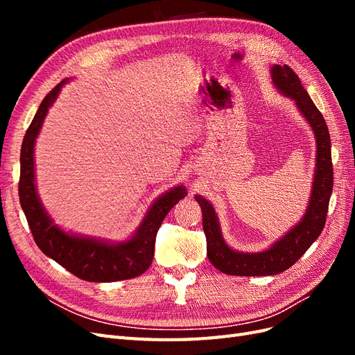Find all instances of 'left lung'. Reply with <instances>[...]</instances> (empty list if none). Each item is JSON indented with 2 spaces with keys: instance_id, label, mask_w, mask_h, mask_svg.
<instances>
[{
  "instance_id": "left-lung-1",
  "label": "left lung",
  "mask_w": 355,
  "mask_h": 355,
  "mask_svg": "<svg viewBox=\"0 0 355 355\" xmlns=\"http://www.w3.org/2000/svg\"><path fill=\"white\" fill-rule=\"evenodd\" d=\"M274 87L290 101L305 118L315 137V168L313 187L304 216L280 239L261 252H241L225 241L218 213L213 204L202 196H196L202 213V230L207 240V257L211 265L223 274L243 277L275 275L288 270L321 234L326 223L329 200L333 189L331 144L323 115L311 101L297 75L287 65H272Z\"/></svg>"
}]
</instances>
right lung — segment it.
<instances>
[{"instance_id": "1", "label": "right lung", "mask_w": 355, "mask_h": 355, "mask_svg": "<svg viewBox=\"0 0 355 355\" xmlns=\"http://www.w3.org/2000/svg\"><path fill=\"white\" fill-rule=\"evenodd\" d=\"M68 83L69 78L60 81L46 96L24 137L20 149V206L41 252L71 274L93 283L128 280L144 274L151 266L161 222L179 200L188 196L187 187L176 185L155 198L139 227L125 240L112 241L92 237L67 231L58 225L46 210L37 191L35 142L49 110Z\"/></svg>"}]
</instances>
